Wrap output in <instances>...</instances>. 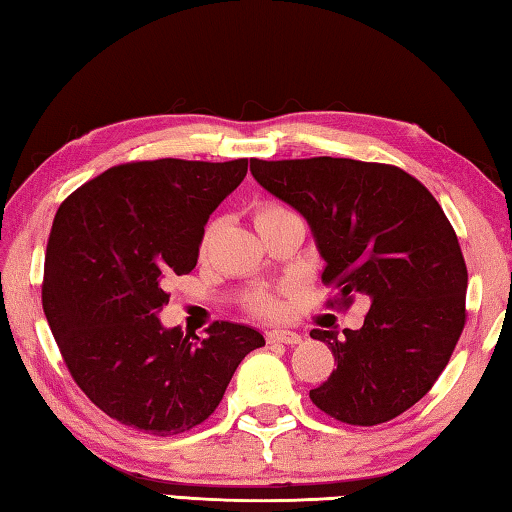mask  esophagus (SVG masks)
Returning <instances> with one entry per match:
<instances>
[{
	"instance_id": "obj_1",
	"label": "esophagus",
	"mask_w": 512,
	"mask_h": 512,
	"mask_svg": "<svg viewBox=\"0 0 512 512\" xmlns=\"http://www.w3.org/2000/svg\"><path fill=\"white\" fill-rule=\"evenodd\" d=\"M266 341L268 343L296 345V343L302 341V336L298 332H291V329H271V332H266Z\"/></svg>"
}]
</instances>
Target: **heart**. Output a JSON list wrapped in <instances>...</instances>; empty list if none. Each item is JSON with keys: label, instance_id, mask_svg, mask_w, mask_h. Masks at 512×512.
Wrapping results in <instances>:
<instances>
[{"label": "heart", "instance_id": "obj_1", "mask_svg": "<svg viewBox=\"0 0 512 512\" xmlns=\"http://www.w3.org/2000/svg\"><path fill=\"white\" fill-rule=\"evenodd\" d=\"M287 212H289V210H287V207H284L282 203H277V201H262V203L255 205L253 221H255V225L259 228V225H264L266 221H271V219H275V216H282V214H287ZM212 235H214V223H210V225H207V228L203 230V237H201V253H207V248H210V241H212ZM248 307H250V311H255L257 316H264V318L280 316L282 309H284L280 293H275V291H257L255 296L248 300Z\"/></svg>", "mask_w": 512, "mask_h": 512}]
</instances>
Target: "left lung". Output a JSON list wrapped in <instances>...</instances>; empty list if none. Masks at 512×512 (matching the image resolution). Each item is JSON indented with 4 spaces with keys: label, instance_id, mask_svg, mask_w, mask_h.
I'll return each mask as SVG.
<instances>
[{
    "label": "left lung",
    "instance_id": "left-lung-1",
    "mask_svg": "<svg viewBox=\"0 0 512 512\" xmlns=\"http://www.w3.org/2000/svg\"><path fill=\"white\" fill-rule=\"evenodd\" d=\"M259 185L305 216L336 289L329 305L370 300L361 329H311L336 370L311 402L329 418L375 427L436 384L465 327L467 266L452 223L418 178L350 158L250 160Z\"/></svg>",
    "mask_w": 512,
    "mask_h": 512
}]
</instances>
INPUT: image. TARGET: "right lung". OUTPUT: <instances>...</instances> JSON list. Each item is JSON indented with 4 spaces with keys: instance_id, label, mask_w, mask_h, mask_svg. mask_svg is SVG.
Returning <instances> with one entry per match:
<instances>
[{
    "instance_id": "obj_1",
    "label": "right lung",
    "mask_w": 512,
    "mask_h": 512,
    "mask_svg": "<svg viewBox=\"0 0 512 512\" xmlns=\"http://www.w3.org/2000/svg\"><path fill=\"white\" fill-rule=\"evenodd\" d=\"M248 160L117 164L60 203L42 309L69 375L126 427L176 436L203 424L237 366L262 348L253 327L214 320L203 339L164 329L167 282L194 271L210 214Z\"/></svg>"
}]
</instances>
